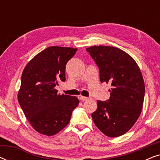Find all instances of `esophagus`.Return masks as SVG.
Returning <instances> with one entry per match:
<instances>
[{
  "instance_id": "obj_1",
  "label": "esophagus",
  "mask_w": 160,
  "mask_h": 160,
  "mask_svg": "<svg viewBox=\"0 0 160 160\" xmlns=\"http://www.w3.org/2000/svg\"><path fill=\"white\" fill-rule=\"evenodd\" d=\"M78 98H79L81 100H82V101H85V100H87L89 99V98L84 97V96H79V97H78Z\"/></svg>"
}]
</instances>
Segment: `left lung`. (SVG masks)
<instances>
[{"label":"left lung","instance_id":"left-lung-1","mask_svg":"<svg viewBox=\"0 0 160 160\" xmlns=\"http://www.w3.org/2000/svg\"><path fill=\"white\" fill-rule=\"evenodd\" d=\"M87 51L99 68L100 82L112 87L108 100L97 101L93 122L107 136H120L134 125L143 108L145 85L141 70L132 58L118 48L95 46Z\"/></svg>","mask_w":160,"mask_h":160}]
</instances>
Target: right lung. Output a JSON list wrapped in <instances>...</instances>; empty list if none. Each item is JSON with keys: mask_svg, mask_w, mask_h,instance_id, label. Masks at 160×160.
<instances>
[{"mask_svg": "<svg viewBox=\"0 0 160 160\" xmlns=\"http://www.w3.org/2000/svg\"><path fill=\"white\" fill-rule=\"evenodd\" d=\"M77 49L50 47L34 57L22 74L18 101L31 126L41 134L54 135L69 123L79 101L59 95L55 87L65 81V66Z\"/></svg>", "mask_w": 160, "mask_h": 160, "instance_id": "1", "label": "right lung"}]
</instances>
